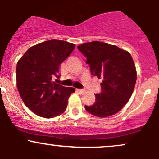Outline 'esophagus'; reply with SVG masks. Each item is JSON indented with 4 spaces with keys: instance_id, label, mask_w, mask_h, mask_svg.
I'll return each mask as SVG.
<instances>
[{
    "instance_id": "34e87169",
    "label": "esophagus",
    "mask_w": 159,
    "mask_h": 159,
    "mask_svg": "<svg viewBox=\"0 0 159 159\" xmlns=\"http://www.w3.org/2000/svg\"><path fill=\"white\" fill-rule=\"evenodd\" d=\"M77 91H78V92H80V93H82L83 91H84V89H77Z\"/></svg>"
}]
</instances>
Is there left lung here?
Here are the masks:
<instances>
[{
	"label": "left lung",
	"instance_id": "obj_1",
	"mask_svg": "<svg viewBox=\"0 0 159 159\" xmlns=\"http://www.w3.org/2000/svg\"><path fill=\"white\" fill-rule=\"evenodd\" d=\"M86 57L91 75L102 78V91L95 94L92 105H84L87 111L105 118L119 111L129 102L135 85L136 69L128 51L101 41L78 46Z\"/></svg>",
	"mask_w": 159,
	"mask_h": 159
}]
</instances>
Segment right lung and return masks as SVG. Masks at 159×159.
<instances>
[{
  "label": "right lung",
  "mask_w": 159,
  "mask_h": 159,
  "mask_svg": "<svg viewBox=\"0 0 159 159\" xmlns=\"http://www.w3.org/2000/svg\"><path fill=\"white\" fill-rule=\"evenodd\" d=\"M75 47L67 41L50 40L30 47L17 62V89L24 103L36 115L51 118L66 109L75 89L57 84L52 78H59L61 64Z\"/></svg>",
  "instance_id": "right-lung-1"
}]
</instances>
